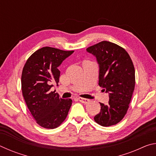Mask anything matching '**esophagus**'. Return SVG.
<instances>
[{"instance_id": "obj_1", "label": "esophagus", "mask_w": 156, "mask_h": 156, "mask_svg": "<svg viewBox=\"0 0 156 156\" xmlns=\"http://www.w3.org/2000/svg\"><path fill=\"white\" fill-rule=\"evenodd\" d=\"M78 100L81 102H83V103L84 104H87L88 102H89V99H87V98H79Z\"/></svg>"}]
</instances>
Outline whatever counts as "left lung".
Wrapping results in <instances>:
<instances>
[{"label":"left lung","instance_id":"8db88e82","mask_svg":"<svg viewBox=\"0 0 156 156\" xmlns=\"http://www.w3.org/2000/svg\"><path fill=\"white\" fill-rule=\"evenodd\" d=\"M99 65L100 87L109 94V103L100 102V112L94 120L103 126L116 125L127 112L135 88V69L125 49L109 41H102L87 49Z\"/></svg>","mask_w":156,"mask_h":156}]
</instances>
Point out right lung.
Returning a JSON list of instances; mask_svg holds the SVG:
<instances>
[{
    "mask_svg": "<svg viewBox=\"0 0 156 156\" xmlns=\"http://www.w3.org/2000/svg\"><path fill=\"white\" fill-rule=\"evenodd\" d=\"M73 51L44 47L34 52L23 67V96L36 122L44 128L60 126L72 106V100L61 98L51 88L53 83L58 85L60 72L58 67Z\"/></svg>",
    "mask_w": 156,
    "mask_h": 156,
    "instance_id": "right-lung-1",
    "label": "right lung"
}]
</instances>
